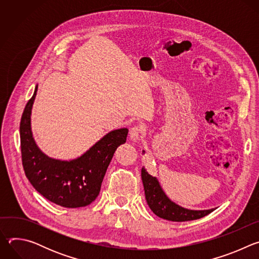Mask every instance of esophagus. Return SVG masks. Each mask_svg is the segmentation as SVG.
I'll use <instances>...</instances> for the list:
<instances>
[{"mask_svg": "<svg viewBox=\"0 0 259 259\" xmlns=\"http://www.w3.org/2000/svg\"><path fill=\"white\" fill-rule=\"evenodd\" d=\"M141 133H142V128H141L140 126H138V125L133 126V127L130 129V132H129L130 139H131L132 141H134V142L137 141L138 138L140 137Z\"/></svg>", "mask_w": 259, "mask_h": 259, "instance_id": "1", "label": "esophagus"}]
</instances>
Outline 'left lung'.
<instances>
[{
    "label": "left lung",
    "mask_w": 259,
    "mask_h": 259,
    "mask_svg": "<svg viewBox=\"0 0 259 259\" xmlns=\"http://www.w3.org/2000/svg\"><path fill=\"white\" fill-rule=\"evenodd\" d=\"M141 178L147 205L159 217L170 221H189L202 218L210 214L214 209L189 210L182 208L168 199L163 192L158 179L147 173L144 167L141 168Z\"/></svg>",
    "instance_id": "1"
}]
</instances>
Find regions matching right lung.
Returning a JSON list of instances; mask_svg holds the SVG:
<instances>
[{
  "mask_svg": "<svg viewBox=\"0 0 259 259\" xmlns=\"http://www.w3.org/2000/svg\"><path fill=\"white\" fill-rule=\"evenodd\" d=\"M36 90L38 87L24 107L19 127L24 173L35 191L47 200L65 208L85 207L99 195L106 169L117 147L126 142L128 129L110 131L76 160L66 162L48 158L36 146L30 129Z\"/></svg>",
  "mask_w": 259,
  "mask_h": 259,
  "instance_id": "add662e5",
  "label": "right lung"
}]
</instances>
